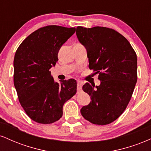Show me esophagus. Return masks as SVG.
Returning <instances> with one entry per match:
<instances>
[{
  "instance_id": "1",
  "label": "esophagus",
  "mask_w": 151,
  "mask_h": 151,
  "mask_svg": "<svg viewBox=\"0 0 151 151\" xmlns=\"http://www.w3.org/2000/svg\"><path fill=\"white\" fill-rule=\"evenodd\" d=\"M81 89H82V83L80 81H77V92H80L81 91Z\"/></svg>"
}]
</instances>
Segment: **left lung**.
I'll return each instance as SVG.
<instances>
[{
  "label": "left lung",
  "instance_id": "obj_1",
  "mask_svg": "<svg viewBox=\"0 0 151 151\" xmlns=\"http://www.w3.org/2000/svg\"><path fill=\"white\" fill-rule=\"evenodd\" d=\"M77 38L86 47L89 68L99 74V86H82L91 97L81 109L91 124L106 125L119 118L129 104L137 81V56L122 35L111 28L78 26Z\"/></svg>",
  "mask_w": 151,
  "mask_h": 151
}]
</instances>
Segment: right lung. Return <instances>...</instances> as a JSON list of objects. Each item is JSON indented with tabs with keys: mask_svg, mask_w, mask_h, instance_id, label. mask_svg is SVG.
I'll use <instances>...</instances> for the list:
<instances>
[{
	"mask_svg": "<svg viewBox=\"0 0 151 151\" xmlns=\"http://www.w3.org/2000/svg\"><path fill=\"white\" fill-rule=\"evenodd\" d=\"M75 27L47 25L22 41L15 52L14 85L27 115L39 124H50L62 116L63 105L77 93L75 79L54 81L50 69L58 61L62 45L75 32Z\"/></svg>",
	"mask_w": 151,
	"mask_h": 151,
	"instance_id": "add662e5",
	"label": "right lung"
}]
</instances>
